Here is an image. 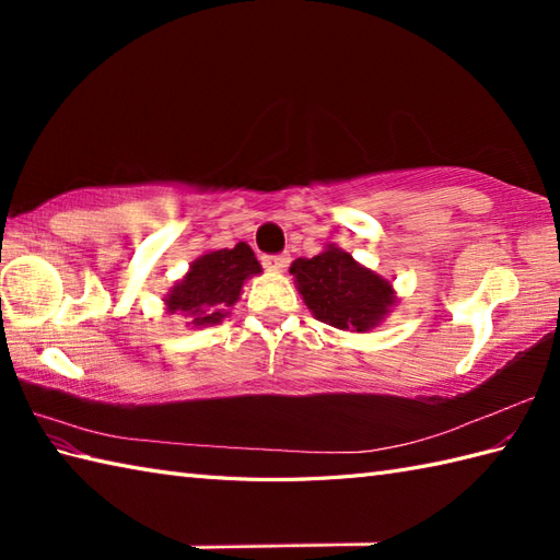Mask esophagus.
Returning a JSON list of instances; mask_svg holds the SVG:
<instances>
[{
    "label": "esophagus",
    "mask_w": 560,
    "mask_h": 560,
    "mask_svg": "<svg viewBox=\"0 0 560 560\" xmlns=\"http://www.w3.org/2000/svg\"><path fill=\"white\" fill-rule=\"evenodd\" d=\"M261 265H265V269L269 271H281L289 265V255H265L261 257Z\"/></svg>",
    "instance_id": "esophagus-1"
}]
</instances>
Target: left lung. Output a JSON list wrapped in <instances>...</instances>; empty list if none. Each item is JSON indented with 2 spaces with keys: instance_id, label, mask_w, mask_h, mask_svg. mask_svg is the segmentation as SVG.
<instances>
[{
  "instance_id": "obj_1",
  "label": "left lung",
  "mask_w": 560,
  "mask_h": 560,
  "mask_svg": "<svg viewBox=\"0 0 560 560\" xmlns=\"http://www.w3.org/2000/svg\"><path fill=\"white\" fill-rule=\"evenodd\" d=\"M291 273L319 323L339 329L368 331L395 303L389 281L355 265L349 253L337 247H327L313 259H295Z\"/></svg>"
}]
</instances>
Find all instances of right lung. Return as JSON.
Returning <instances> with one entry per match:
<instances>
[{"label": "right lung", "mask_w": 560, "mask_h": 560, "mask_svg": "<svg viewBox=\"0 0 560 560\" xmlns=\"http://www.w3.org/2000/svg\"><path fill=\"white\" fill-rule=\"evenodd\" d=\"M259 271V261L245 243H237L233 249L207 253L192 261L187 277L168 293L165 305L168 313H185L195 327L221 323L225 311L241 295L243 281Z\"/></svg>", "instance_id": "1"}]
</instances>
